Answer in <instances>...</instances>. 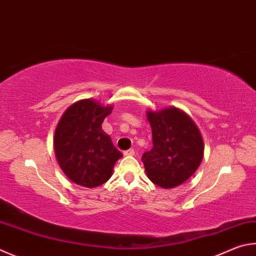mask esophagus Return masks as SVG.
I'll use <instances>...</instances> for the list:
<instances>
[{
	"label": "esophagus",
	"mask_w": 256,
	"mask_h": 256,
	"mask_svg": "<svg viewBox=\"0 0 256 256\" xmlns=\"http://www.w3.org/2000/svg\"><path fill=\"white\" fill-rule=\"evenodd\" d=\"M123 154H124V156H134V150H133V148H128V150H126V151H124V152H123Z\"/></svg>",
	"instance_id": "obj_1"
}]
</instances>
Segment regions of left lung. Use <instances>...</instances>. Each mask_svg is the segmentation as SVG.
<instances>
[{"mask_svg": "<svg viewBox=\"0 0 256 256\" xmlns=\"http://www.w3.org/2000/svg\"><path fill=\"white\" fill-rule=\"evenodd\" d=\"M153 148L143 153L148 178L164 189L182 184L192 176L204 158V140L197 124L174 106L148 110Z\"/></svg>", "mask_w": 256, "mask_h": 256, "instance_id": "obj_1", "label": "left lung"}]
</instances>
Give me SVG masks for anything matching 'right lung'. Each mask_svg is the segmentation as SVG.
<instances>
[{
    "label": "right lung",
    "instance_id": "right-lung-1",
    "mask_svg": "<svg viewBox=\"0 0 256 256\" xmlns=\"http://www.w3.org/2000/svg\"><path fill=\"white\" fill-rule=\"evenodd\" d=\"M112 110L113 105L86 98L69 106L59 120L54 138V156L74 184L98 187L112 176L115 162L123 156L102 128Z\"/></svg>",
    "mask_w": 256,
    "mask_h": 256
}]
</instances>
